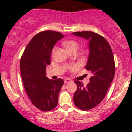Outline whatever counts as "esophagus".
Masks as SVG:
<instances>
[{
  "label": "esophagus",
  "instance_id": "obj_1",
  "mask_svg": "<svg viewBox=\"0 0 132 132\" xmlns=\"http://www.w3.org/2000/svg\"><path fill=\"white\" fill-rule=\"evenodd\" d=\"M71 82V80L70 79H64V83L65 84H67V83H69V82Z\"/></svg>",
  "mask_w": 132,
  "mask_h": 132
}]
</instances>
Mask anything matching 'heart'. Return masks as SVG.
<instances>
[{"label":"heart","mask_w":132,"mask_h":132,"mask_svg":"<svg viewBox=\"0 0 132 132\" xmlns=\"http://www.w3.org/2000/svg\"><path fill=\"white\" fill-rule=\"evenodd\" d=\"M63 45L64 46L67 48V50H68L69 52L76 51L78 50L79 47V43L78 42H77L75 40H67V41H65L63 43ZM55 51H56V47H54L53 49V51H52V54L54 55L55 53ZM78 67L76 65H73L70 67V69L71 71H74L75 70L77 69Z\"/></svg>","instance_id":"1"}]
</instances>
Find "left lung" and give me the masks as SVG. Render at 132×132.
Wrapping results in <instances>:
<instances>
[{
	"mask_svg": "<svg viewBox=\"0 0 132 132\" xmlns=\"http://www.w3.org/2000/svg\"><path fill=\"white\" fill-rule=\"evenodd\" d=\"M73 34L88 40L89 56L85 69L90 71L92 75L86 87L79 81H75L77 90L73 96L75 105L87 111L105 98L114 76V59L110 44L102 35L90 31Z\"/></svg>",
	"mask_w": 132,
	"mask_h": 132,
	"instance_id": "left-lung-1",
	"label": "left lung"
}]
</instances>
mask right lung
Returning a JSON list of instances; mask_svg holds the SVG:
<instances>
[{"label":"right lung","mask_w":132,"mask_h":132,"mask_svg":"<svg viewBox=\"0 0 132 132\" xmlns=\"http://www.w3.org/2000/svg\"><path fill=\"white\" fill-rule=\"evenodd\" d=\"M63 37L60 32L45 30L31 39L20 61V70L26 92L32 104L43 111H50L57 105L62 79H49L46 67L51 63V53L58 40Z\"/></svg>","instance_id":"1"}]
</instances>
